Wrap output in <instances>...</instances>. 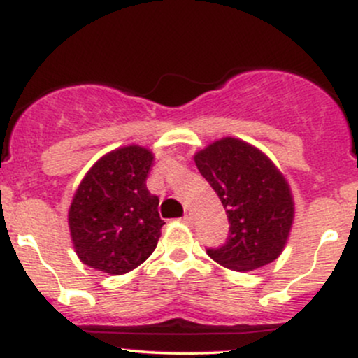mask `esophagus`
I'll return each mask as SVG.
<instances>
[{"mask_svg": "<svg viewBox=\"0 0 358 358\" xmlns=\"http://www.w3.org/2000/svg\"><path fill=\"white\" fill-rule=\"evenodd\" d=\"M183 222H185V224H192V222H193L192 213H185V215H183Z\"/></svg>", "mask_w": 358, "mask_h": 358, "instance_id": "34e87169", "label": "esophagus"}]
</instances>
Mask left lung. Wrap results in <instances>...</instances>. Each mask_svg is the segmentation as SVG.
<instances>
[{"mask_svg": "<svg viewBox=\"0 0 358 358\" xmlns=\"http://www.w3.org/2000/svg\"><path fill=\"white\" fill-rule=\"evenodd\" d=\"M193 159L231 224L227 242L208 249V256L239 273L276 261L294 220L293 193L285 175L261 150L239 138L217 139Z\"/></svg>", "mask_w": 358, "mask_h": 358, "instance_id": "1", "label": "left lung"}]
</instances>
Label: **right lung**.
<instances>
[{
    "mask_svg": "<svg viewBox=\"0 0 358 358\" xmlns=\"http://www.w3.org/2000/svg\"><path fill=\"white\" fill-rule=\"evenodd\" d=\"M155 155L129 145L97 159L73 193L69 229L89 268L116 276L136 269L162 236L158 196L146 188Z\"/></svg>",
    "mask_w": 358,
    "mask_h": 358,
    "instance_id": "right-lung-1",
    "label": "right lung"
}]
</instances>
